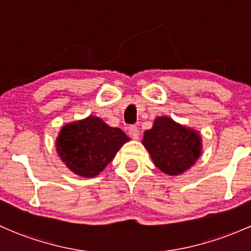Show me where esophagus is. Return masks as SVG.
Wrapping results in <instances>:
<instances>
[{"mask_svg": "<svg viewBox=\"0 0 251 251\" xmlns=\"http://www.w3.org/2000/svg\"><path fill=\"white\" fill-rule=\"evenodd\" d=\"M128 134H130L131 138L138 139L139 138V130L137 126H130L128 127Z\"/></svg>", "mask_w": 251, "mask_h": 251, "instance_id": "34e87169", "label": "esophagus"}]
</instances>
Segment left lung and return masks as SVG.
Masks as SVG:
<instances>
[{
  "mask_svg": "<svg viewBox=\"0 0 251 251\" xmlns=\"http://www.w3.org/2000/svg\"><path fill=\"white\" fill-rule=\"evenodd\" d=\"M153 164L164 174L180 175L194 166L202 149L197 130L181 125L172 118L157 117L142 140Z\"/></svg>",
  "mask_w": 251,
  "mask_h": 251,
  "instance_id": "8db88e82",
  "label": "left lung"
}]
</instances>
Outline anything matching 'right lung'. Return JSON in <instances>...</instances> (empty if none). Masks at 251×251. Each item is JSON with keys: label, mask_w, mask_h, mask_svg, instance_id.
Returning <instances> with one entry per match:
<instances>
[{"label": "right lung", "mask_w": 251, "mask_h": 251, "mask_svg": "<svg viewBox=\"0 0 251 251\" xmlns=\"http://www.w3.org/2000/svg\"><path fill=\"white\" fill-rule=\"evenodd\" d=\"M130 138L118 127H111L100 118L65 124L56 139L59 158L74 174L95 177L111 163L120 148Z\"/></svg>", "instance_id": "add662e5"}]
</instances>
